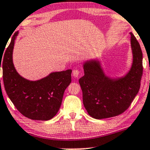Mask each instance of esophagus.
<instances>
[{"label": "esophagus", "mask_w": 150, "mask_h": 150, "mask_svg": "<svg viewBox=\"0 0 150 150\" xmlns=\"http://www.w3.org/2000/svg\"><path fill=\"white\" fill-rule=\"evenodd\" d=\"M73 75L75 77H77L80 75V71L78 70H74L73 71Z\"/></svg>", "instance_id": "obj_1"}]
</instances>
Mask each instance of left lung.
<instances>
[{"instance_id": "obj_1", "label": "left lung", "mask_w": 150, "mask_h": 150, "mask_svg": "<svg viewBox=\"0 0 150 150\" xmlns=\"http://www.w3.org/2000/svg\"><path fill=\"white\" fill-rule=\"evenodd\" d=\"M130 34L132 62L124 75L108 76L100 58L87 60L82 64L85 75L79 79V83L83 104L92 118L103 119L121 114L139 92L143 70L142 53L135 36Z\"/></svg>"}]
</instances>
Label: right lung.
Returning <instances> with one entry per match:
<instances>
[{
	"label": "right lung",
	"mask_w": 150,
	"mask_h": 150,
	"mask_svg": "<svg viewBox=\"0 0 150 150\" xmlns=\"http://www.w3.org/2000/svg\"><path fill=\"white\" fill-rule=\"evenodd\" d=\"M18 34L19 31L13 34L3 56H0L5 89L23 116L32 120H50L61 107L65 89L71 82L72 70L52 72L38 80H30L21 76L15 69L13 60Z\"/></svg>",
	"instance_id": "add662e5"
}]
</instances>
